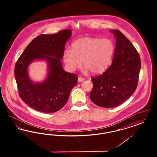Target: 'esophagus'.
Returning a JSON list of instances; mask_svg holds the SVG:
<instances>
[{
	"mask_svg": "<svg viewBox=\"0 0 157 157\" xmlns=\"http://www.w3.org/2000/svg\"><path fill=\"white\" fill-rule=\"evenodd\" d=\"M78 82H82L84 81V78L82 77H78Z\"/></svg>",
	"mask_w": 157,
	"mask_h": 157,
	"instance_id": "obj_1",
	"label": "esophagus"
}]
</instances>
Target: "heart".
I'll list each match as a JSON object with an SVG mask.
<instances>
[{"mask_svg": "<svg viewBox=\"0 0 157 157\" xmlns=\"http://www.w3.org/2000/svg\"><path fill=\"white\" fill-rule=\"evenodd\" d=\"M114 52V45L108 39L81 37L71 45V51L67 49L63 55V62L70 71L80 67L82 60L85 71L98 74L108 67Z\"/></svg>", "mask_w": 157, "mask_h": 157, "instance_id": "b5f03b06", "label": "heart"}]
</instances>
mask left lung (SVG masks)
<instances>
[{
    "instance_id": "1",
    "label": "left lung",
    "mask_w": 157,
    "mask_h": 157,
    "mask_svg": "<svg viewBox=\"0 0 157 157\" xmlns=\"http://www.w3.org/2000/svg\"><path fill=\"white\" fill-rule=\"evenodd\" d=\"M111 32L116 37L112 63L102 74L92 77L93 88L90 93L95 104L109 108L122 104L134 93L141 66L134 45L120 30Z\"/></svg>"
}]
</instances>
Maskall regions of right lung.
Wrapping results in <instances>:
<instances>
[{"label": "right lung", "instance_id": "obj_1", "mask_svg": "<svg viewBox=\"0 0 157 157\" xmlns=\"http://www.w3.org/2000/svg\"><path fill=\"white\" fill-rule=\"evenodd\" d=\"M72 31L65 29L33 39L16 63L15 78L19 97L32 108L45 113L60 110L66 104L78 81L77 75L65 72L60 60ZM45 59L48 74L42 83L31 81L27 68L35 59Z\"/></svg>", "mask_w": 157, "mask_h": 157}]
</instances>
